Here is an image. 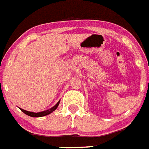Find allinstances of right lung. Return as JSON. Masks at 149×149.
Instances as JSON below:
<instances>
[{
  "mask_svg": "<svg viewBox=\"0 0 149 149\" xmlns=\"http://www.w3.org/2000/svg\"><path fill=\"white\" fill-rule=\"evenodd\" d=\"M60 103V101H58V103L53 106L52 108H51L50 109H47L46 111H40V112H32V111H26V110H24L22 108H20L22 111H23L24 114H26L28 116H31V117H34V118H38V117H43V116H45V115H47L51 114L52 112H53L54 111L56 110V108H58V104Z\"/></svg>",
  "mask_w": 149,
  "mask_h": 149,
  "instance_id": "add662e5",
  "label": "right lung"
}]
</instances>
